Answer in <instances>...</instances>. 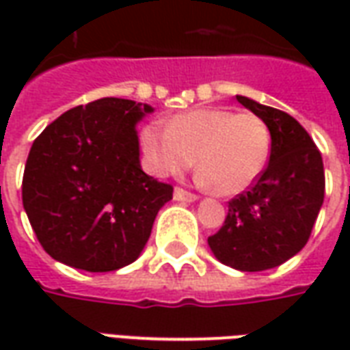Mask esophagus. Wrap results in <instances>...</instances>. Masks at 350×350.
<instances>
[{
	"instance_id": "obj_1",
	"label": "esophagus",
	"mask_w": 350,
	"mask_h": 350,
	"mask_svg": "<svg viewBox=\"0 0 350 350\" xmlns=\"http://www.w3.org/2000/svg\"><path fill=\"white\" fill-rule=\"evenodd\" d=\"M197 198L198 197L195 193H189V191L182 189V187H176L174 189V200H180V202H195Z\"/></svg>"
}]
</instances>
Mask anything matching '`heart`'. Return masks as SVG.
I'll return each instance as SVG.
<instances>
[{
  "instance_id": "obj_1",
  "label": "heart",
  "mask_w": 350,
  "mask_h": 350,
  "mask_svg": "<svg viewBox=\"0 0 350 350\" xmlns=\"http://www.w3.org/2000/svg\"><path fill=\"white\" fill-rule=\"evenodd\" d=\"M146 161L157 176H178L193 167L198 180L219 197H232L257 182L268 163L271 135L251 112L193 108L167 125L153 122L140 131Z\"/></svg>"
}]
</instances>
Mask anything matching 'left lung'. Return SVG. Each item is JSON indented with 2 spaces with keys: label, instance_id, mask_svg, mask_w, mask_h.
<instances>
[{
  "label": "left lung",
  "instance_id": "1",
  "mask_svg": "<svg viewBox=\"0 0 350 350\" xmlns=\"http://www.w3.org/2000/svg\"><path fill=\"white\" fill-rule=\"evenodd\" d=\"M236 99L268 125L270 161L250 191L228 202L225 223L208 245L234 270L262 271L286 262L308 243L324 200L323 157L293 116L250 97Z\"/></svg>",
  "mask_w": 350,
  "mask_h": 350
}]
</instances>
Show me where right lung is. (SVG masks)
<instances>
[{
  "instance_id": "add662e5",
  "label": "right lung",
  "mask_w": 350,
  "mask_h": 350,
  "mask_svg": "<svg viewBox=\"0 0 350 350\" xmlns=\"http://www.w3.org/2000/svg\"><path fill=\"white\" fill-rule=\"evenodd\" d=\"M153 108L105 97L50 123L27 155L22 202L42 250L86 271L135 262L172 185L140 167L137 123Z\"/></svg>"
}]
</instances>
